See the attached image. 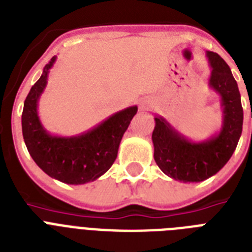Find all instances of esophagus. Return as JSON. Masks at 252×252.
I'll return each instance as SVG.
<instances>
[{
	"label": "esophagus",
	"instance_id": "obj_1",
	"mask_svg": "<svg viewBox=\"0 0 252 252\" xmlns=\"http://www.w3.org/2000/svg\"><path fill=\"white\" fill-rule=\"evenodd\" d=\"M151 105H152V101H151L150 98H142V100L139 101V109L140 110L148 109Z\"/></svg>",
	"mask_w": 252,
	"mask_h": 252
}]
</instances>
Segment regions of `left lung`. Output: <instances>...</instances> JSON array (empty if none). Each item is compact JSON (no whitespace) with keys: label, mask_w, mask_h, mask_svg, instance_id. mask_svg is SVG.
Instances as JSON below:
<instances>
[{"label":"left lung","mask_w":252,"mask_h":252,"mask_svg":"<svg viewBox=\"0 0 252 252\" xmlns=\"http://www.w3.org/2000/svg\"><path fill=\"white\" fill-rule=\"evenodd\" d=\"M206 56L212 69L208 87L221 100L220 130L206 140L195 142L176 130L164 117L155 116V161L166 176L181 182H202L215 176L231 158L242 134L243 109L238 84L219 54L207 50Z\"/></svg>","instance_id":"1"}]
</instances>
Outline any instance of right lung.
<instances>
[{
	"instance_id": "right-lung-1",
	"label": "right lung",
	"mask_w": 252,
	"mask_h": 252,
	"mask_svg": "<svg viewBox=\"0 0 252 252\" xmlns=\"http://www.w3.org/2000/svg\"><path fill=\"white\" fill-rule=\"evenodd\" d=\"M56 60L54 56L46 63L40 79L24 100L22 113L24 143L37 166L54 180L69 185L94 182L113 165L121 139L138 112V106L120 110L78 135H52L40 121L37 106Z\"/></svg>"
}]
</instances>
